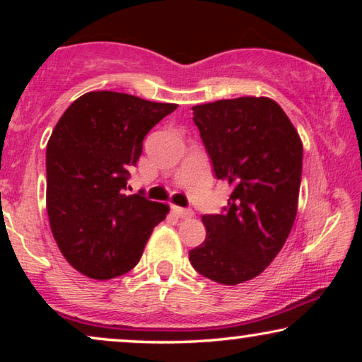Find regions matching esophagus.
I'll return each instance as SVG.
<instances>
[{"mask_svg": "<svg viewBox=\"0 0 362 362\" xmlns=\"http://www.w3.org/2000/svg\"><path fill=\"white\" fill-rule=\"evenodd\" d=\"M173 212H175L177 217H181V219H189V217L194 216V212L191 209H185V207H177V206H173Z\"/></svg>", "mask_w": 362, "mask_h": 362, "instance_id": "34e87169", "label": "esophagus"}]
</instances>
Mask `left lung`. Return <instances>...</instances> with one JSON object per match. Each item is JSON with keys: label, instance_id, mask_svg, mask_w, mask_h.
I'll list each match as a JSON object with an SVG mask.
<instances>
[{"label": "left lung", "instance_id": "1", "mask_svg": "<svg viewBox=\"0 0 362 362\" xmlns=\"http://www.w3.org/2000/svg\"><path fill=\"white\" fill-rule=\"evenodd\" d=\"M217 180L234 191L224 214L202 216L206 239L191 265L222 285L244 284L272 264L298 209L303 143L269 97H239L192 107Z\"/></svg>", "mask_w": 362, "mask_h": 362}]
</instances>
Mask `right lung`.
<instances>
[{
  "label": "right lung",
  "instance_id": "add662e5",
  "mask_svg": "<svg viewBox=\"0 0 362 362\" xmlns=\"http://www.w3.org/2000/svg\"><path fill=\"white\" fill-rule=\"evenodd\" d=\"M177 108L128 93L78 97L47 141L46 206L56 244L69 264L93 280L130 272L170 206L125 194L128 166L143 138Z\"/></svg>",
  "mask_w": 362,
  "mask_h": 362
}]
</instances>
